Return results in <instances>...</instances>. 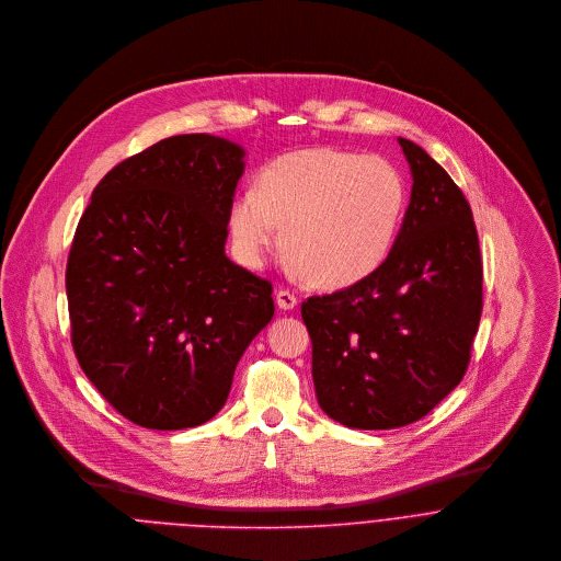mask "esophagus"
I'll list each match as a JSON object with an SVG mask.
<instances>
[{
  "instance_id": "obj_1",
  "label": "esophagus",
  "mask_w": 561,
  "mask_h": 561,
  "mask_svg": "<svg viewBox=\"0 0 561 561\" xmlns=\"http://www.w3.org/2000/svg\"><path fill=\"white\" fill-rule=\"evenodd\" d=\"M276 305H278L280 309L289 311V309H294V307L298 305V296H296L294 291H289V289H278V291H276Z\"/></svg>"
}]
</instances>
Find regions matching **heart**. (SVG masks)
Here are the masks:
<instances>
[{
  "instance_id": "heart-1",
  "label": "heart",
  "mask_w": 561,
  "mask_h": 561,
  "mask_svg": "<svg viewBox=\"0 0 561 561\" xmlns=\"http://www.w3.org/2000/svg\"><path fill=\"white\" fill-rule=\"evenodd\" d=\"M407 206V181L382 157L313 148L274 159L261 185L237 191L230 232L250 265L280 241L289 261L327 287L353 285L387 259Z\"/></svg>"
}]
</instances>
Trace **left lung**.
Masks as SVG:
<instances>
[{
  "label": "left lung",
  "mask_w": 561,
  "mask_h": 561,
  "mask_svg": "<svg viewBox=\"0 0 561 561\" xmlns=\"http://www.w3.org/2000/svg\"><path fill=\"white\" fill-rule=\"evenodd\" d=\"M398 144L413 187L387 259L355 285L302 302L318 402L366 431L424 417L461 382L483 309L466 195L420 146Z\"/></svg>",
  "instance_id": "1"
}]
</instances>
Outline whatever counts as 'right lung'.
I'll return each mask as SVG.
<instances>
[{
	"label": "right lung",
	"instance_id": "1",
	"mask_svg": "<svg viewBox=\"0 0 561 561\" xmlns=\"http://www.w3.org/2000/svg\"><path fill=\"white\" fill-rule=\"evenodd\" d=\"M241 174L237 144L170 137L115 165L78 221L65 274L71 346L139 426L210 420L274 318L272 283L224 252Z\"/></svg>",
	"mask_w": 561,
	"mask_h": 561
}]
</instances>
